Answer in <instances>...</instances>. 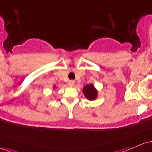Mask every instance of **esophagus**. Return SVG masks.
<instances>
[{
  "label": "esophagus",
  "instance_id": "34e87169",
  "mask_svg": "<svg viewBox=\"0 0 152 152\" xmlns=\"http://www.w3.org/2000/svg\"><path fill=\"white\" fill-rule=\"evenodd\" d=\"M74 85H75V81L74 80H69V83H68V85H69V86L72 87Z\"/></svg>",
  "mask_w": 152,
  "mask_h": 152
}]
</instances>
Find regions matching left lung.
Listing matches in <instances>:
<instances>
[{
	"label": "left lung",
	"mask_w": 152,
	"mask_h": 152,
	"mask_svg": "<svg viewBox=\"0 0 152 152\" xmlns=\"http://www.w3.org/2000/svg\"><path fill=\"white\" fill-rule=\"evenodd\" d=\"M83 93L85 95L87 98L89 100H95L97 97V91L94 88V86L93 85H87L86 86L84 87L83 88Z\"/></svg>",
	"instance_id": "obj_1"
}]
</instances>
